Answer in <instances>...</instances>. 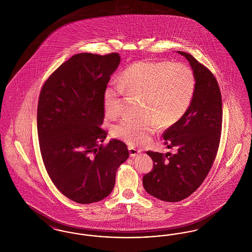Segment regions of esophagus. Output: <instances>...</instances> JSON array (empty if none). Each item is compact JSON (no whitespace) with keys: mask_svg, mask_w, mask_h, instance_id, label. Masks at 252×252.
Here are the masks:
<instances>
[{"mask_svg":"<svg viewBox=\"0 0 252 252\" xmlns=\"http://www.w3.org/2000/svg\"><path fill=\"white\" fill-rule=\"evenodd\" d=\"M128 150H129L130 157H132V158H135V157L138 156V155L141 153V150L136 149V148L133 147V146H128Z\"/></svg>","mask_w":252,"mask_h":252,"instance_id":"esophagus-1","label":"esophagus"}]
</instances>
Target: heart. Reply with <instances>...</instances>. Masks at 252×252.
Segmentation results:
<instances>
[{"label": "heart", "instance_id": "obj_1", "mask_svg": "<svg viewBox=\"0 0 252 252\" xmlns=\"http://www.w3.org/2000/svg\"><path fill=\"white\" fill-rule=\"evenodd\" d=\"M196 77L192 68L181 62L142 60L127 66L120 82L111 81L103 92V107L115 117L122 107L125 92L142 96L141 117L126 118L114 125L113 137L133 145L150 142L159 124L170 127L177 124L192 104Z\"/></svg>", "mask_w": 252, "mask_h": 252}]
</instances>
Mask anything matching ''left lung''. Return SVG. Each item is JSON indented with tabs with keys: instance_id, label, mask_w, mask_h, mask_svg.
I'll return each instance as SVG.
<instances>
[{
	"instance_id": "obj_1",
	"label": "left lung",
	"mask_w": 252,
	"mask_h": 252,
	"mask_svg": "<svg viewBox=\"0 0 252 252\" xmlns=\"http://www.w3.org/2000/svg\"><path fill=\"white\" fill-rule=\"evenodd\" d=\"M178 53L194 72L195 94L186 113L162 135L176 152L147 151L154 166L143 178L145 191L167 202L183 200L202 184L216 159L222 128V97L215 75L192 55Z\"/></svg>"
}]
</instances>
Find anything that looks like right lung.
<instances>
[{"label":"right lung","instance_id":"add662e5","mask_svg":"<svg viewBox=\"0 0 252 252\" xmlns=\"http://www.w3.org/2000/svg\"><path fill=\"white\" fill-rule=\"evenodd\" d=\"M118 53L72 56L42 86L37 104V136L49 177L76 203L100 201L111 192L116 172L129 153L125 143L100 128L103 92L120 64Z\"/></svg>","mask_w":252,"mask_h":252}]
</instances>
